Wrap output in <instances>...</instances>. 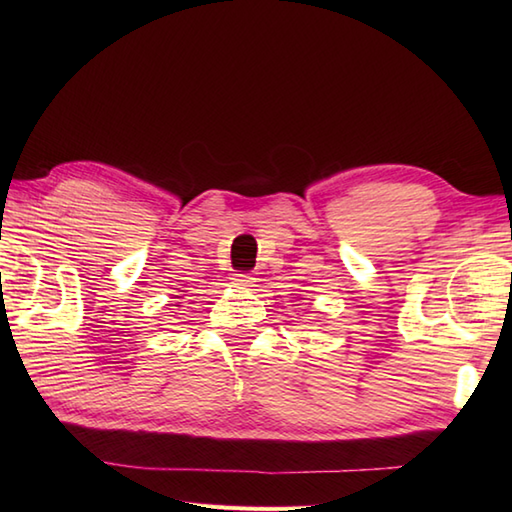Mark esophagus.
I'll return each mask as SVG.
<instances>
[{"instance_id": "esophagus-1", "label": "esophagus", "mask_w": 512, "mask_h": 512, "mask_svg": "<svg viewBox=\"0 0 512 512\" xmlns=\"http://www.w3.org/2000/svg\"><path fill=\"white\" fill-rule=\"evenodd\" d=\"M253 275L250 273H237L235 275V281H237V286H253Z\"/></svg>"}]
</instances>
